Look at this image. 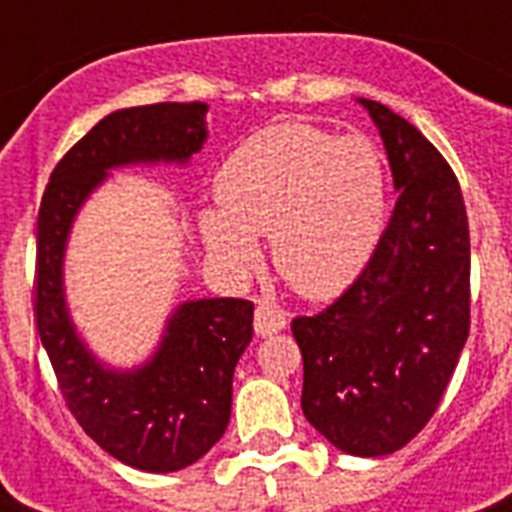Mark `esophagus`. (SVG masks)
I'll use <instances>...</instances> for the list:
<instances>
[{
  "label": "esophagus",
  "mask_w": 512,
  "mask_h": 512,
  "mask_svg": "<svg viewBox=\"0 0 512 512\" xmlns=\"http://www.w3.org/2000/svg\"><path fill=\"white\" fill-rule=\"evenodd\" d=\"M287 327V313L271 300H257L255 308V332L257 335H276Z\"/></svg>",
  "instance_id": "obj_1"
}]
</instances>
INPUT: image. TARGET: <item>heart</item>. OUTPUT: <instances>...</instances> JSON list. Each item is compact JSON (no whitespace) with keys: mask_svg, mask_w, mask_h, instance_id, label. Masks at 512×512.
<instances>
[{"mask_svg":"<svg viewBox=\"0 0 512 512\" xmlns=\"http://www.w3.org/2000/svg\"><path fill=\"white\" fill-rule=\"evenodd\" d=\"M220 209L201 212V236L231 273L273 263L305 297L340 295L372 263L388 220V167L364 135L335 138L313 124H271L217 172Z\"/></svg>","mask_w":512,"mask_h":512,"instance_id":"heart-1","label":"heart"}]
</instances>
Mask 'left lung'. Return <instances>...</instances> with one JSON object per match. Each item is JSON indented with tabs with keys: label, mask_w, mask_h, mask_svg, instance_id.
Here are the masks:
<instances>
[{
	"label": "left lung",
	"mask_w": 512,
	"mask_h": 512,
	"mask_svg": "<svg viewBox=\"0 0 512 512\" xmlns=\"http://www.w3.org/2000/svg\"><path fill=\"white\" fill-rule=\"evenodd\" d=\"M396 191L366 271L316 316L292 319L303 353V414L356 457L398 452L436 414L470 332V231L441 151L377 100Z\"/></svg>",
	"instance_id": "left-lung-1"
}]
</instances>
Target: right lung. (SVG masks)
Wrapping results in <instances>:
<instances>
[{"label": "right lung", "mask_w": 512, "mask_h": 512, "mask_svg": "<svg viewBox=\"0 0 512 512\" xmlns=\"http://www.w3.org/2000/svg\"><path fill=\"white\" fill-rule=\"evenodd\" d=\"M204 103H154L100 119L55 164L36 217L34 319L66 406L124 465L172 473L220 441L231 420L233 369L252 340L255 305L196 300L175 311L156 356L138 372L103 369L76 337L63 300V249L76 209L111 167L188 162L204 146Z\"/></svg>", "instance_id": "add662e5"}]
</instances>
